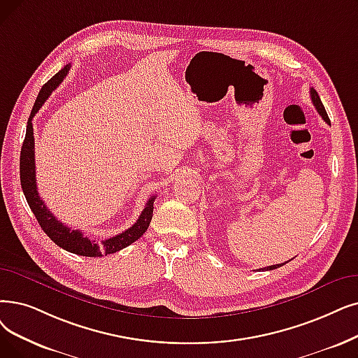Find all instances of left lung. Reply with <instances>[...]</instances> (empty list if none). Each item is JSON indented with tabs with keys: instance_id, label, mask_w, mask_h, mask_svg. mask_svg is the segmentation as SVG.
Here are the masks:
<instances>
[{
	"instance_id": "left-lung-1",
	"label": "left lung",
	"mask_w": 358,
	"mask_h": 358,
	"mask_svg": "<svg viewBox=\"0 0 358 358\" xmlns=\"http://www.w3.org/2000/svg\"><path fill=\"white\" fill-rule=\"evenodd\" d=\"M310 96H312V102H313V105L316 106L317 113L322 115V118H323L326 122H328V124H331V120H329L328 114H326V110H324V106H323V103H322V101H320V98H319V95H317V92H316L313 87H310ZM285 263H287V262H285ZM285 263H281V265H272V266H268V268H262L260 271H273V269H276V268H279V266L285 265Z\"/></svg>"
}]
</instances>
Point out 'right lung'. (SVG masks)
Wrapping results in <instances>:
<instances>
[{
  "label": "right lung",
  "instance_id": "1",
  "mask_svg": "<svg viewBox=\"0 0 358 358\" xmlns=\"http://www.w3.org/2000/svg\"><path fill=\"white\" fill-rule=\"evenodd\" d=\"M70 70V64L66 66L64 69H61L51 80L46 82L39 95L35 101V105L32 108V113H30V117L27 120V127H26V137L22 146L20 152V182H22V189L24 193V197L27 200L29 208L32 209L35 213L36 220L43 229V232L48 236L57 245H59L64 250L79 255V256H86V257H101L106 255H113L121 248L130 245L136 240L141 238L150 221H152V213H153V201L157 196H152L145 209L142 210L138 220L136 224H133L129 229L122 231L121 234L114 236L111 238H106L102 241H95L90 240L89 237L83 236V232L80 229H71L63 222H59L57 217L51 213V210L45 206L43 200L41 199L36 187V171H35V137H34V126H32V120L35 114L41 110V106L45 103V101L50 98L54 89L64 80V77L67 76Z\"/></svg>",
  "mask_w": 358,
  "mask_h": 358
}]
</instances>
